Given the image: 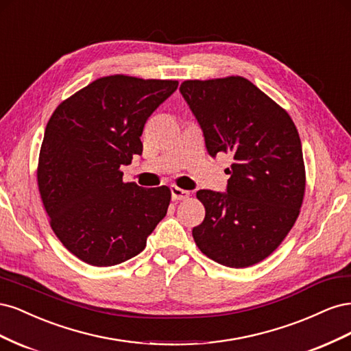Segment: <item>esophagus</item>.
<instances>
[{"label": "esophagus", "mask_w": 351, "mask_h": 351, "mask_svg": "<svg viewBox=\"0 0 351 351\" xmlns=\"http://www.w3.org/2000/svg\"><path fill=\"white\" fill-rule=\"evenodd\" d=\"M190 196V193L187 192V190H183L180 189L177 186H171V197L173 200H184Z\"/></svg>", "instance_id": "obj_1"}]
</instances>
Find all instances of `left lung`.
I'll return each mask as SVG.
<instances>
[{"instance_id": "left-lung-1", "label": "left lung", "mask_w": 351, "mask_h": 351, "mask_svg": "<svg viewBox=\"0 0 351 351\" xmlns=\"http://www.w3.org/2000/svg\"><path fill=\"white\" fill-rule=\"evenodd\" d=\"M210 156L232 158L227 193L199 190L205 219L192 234L212 261L246 268L268 258L300 214L306 189L302 142L284 108L241 76L184 80Z\"/></svg>"}]
</instances>
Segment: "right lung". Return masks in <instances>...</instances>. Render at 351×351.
Listing matches in <instances>:
<instances>
[{
    "instance_id": "right-lung-1",
    "label": "right lung",
    "mask_w": 351,
    "mask_h": 351,
    "mask_svg": "<svg viewBox=\"0 0 351 351\" xmlns=\"http://www.w3.org/2000/svg\"><path fill=\"white\" fill-rule=\"evenodd\" d=\"M177 80L105 76L62 101L47 124L38 187L49 224L74 256L112 267L136 254L167 215L171 190L124 183L121 165L142 155L149 115Z\"/></svg>"
}]
</instances>
